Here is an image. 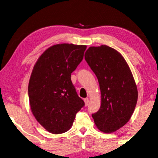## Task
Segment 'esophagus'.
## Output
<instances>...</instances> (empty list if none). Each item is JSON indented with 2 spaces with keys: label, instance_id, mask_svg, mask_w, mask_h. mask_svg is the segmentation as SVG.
Listing matches in <instances>:
<instances>
[{
  "label": "esophagus",
  "instance_id": "34e87169",
  "mask_svg": "<svg viewBox=\"0 0 158 158\" xmlns=\"http://www.w3.org/2000/svg\"><path fill=\"white\" fill-rule=\"evenodd\" d=\"M84 100V102H85V106L89 105V98H85Z\"/></svg>",
  "mask_w": 158,
  "mask_h": 158
}]
</instances>
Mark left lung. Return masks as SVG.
Masks as SVG:
<instances>
[{
  "mask_svg": "<svg viewBox=\"0 0 158 158\" xmlns=\"http://www.w3.org/2000/svg\"><path fill=\"white\" fill-rule=\"evenodd\" d=\"M84 56L97 77L101 91V106L92 117L102 132H114L132 116L138 98L137 85L127 62L113 48L90 47Z\"/></svg>",
  "mask_w": 158,
  "mask_h": 158,
  "instance_id": "8db88e82",
  "label": "left lung"
}]
</instances>
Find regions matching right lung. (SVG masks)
<instances>
[{
    "label": "right lung",
    "mask_w": 158,
    "mask_h": 158,
    "mask_svg": "<svg viewBox=\"0 0 158 158\" xmlns=\"http://www.w3.org/2000/svg\"><path fill=\"white\" fill-rule=\"evenodd\" d=\"M85 49V45H53L34 66L28 84L31 109L39 123L51 133L68 131L85 105L71 81V74L81 62Z\"/></svg>",
    "instance_id": "1"
}]
</instances>
